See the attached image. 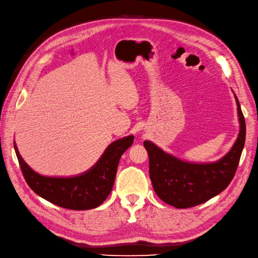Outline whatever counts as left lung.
Instances as JSON below:
<instances>
[{"mask_svg":"<svg viewBox=\"0 0 258 258\" xmlns=\"http://www.w3.org/2000/svg\"><path fill=\"white\" fill-rule=\"evenodd\" d=\"M240 132L230 152L216 162L189 163L144 141L150 157V177L157 196L177 209L191 208L215 197L235 176L245 142V120L236 97Z\"/></svg>","mask_w":258,"mask_h":258,"instance_id":"obj_1","label":"left lung"}]
</instances>
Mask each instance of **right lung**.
Here are the masks:
<instances>
[{
	"label": "right lung",
	"instance_id": "right-lung-1",
	"mask_svg": "<svg viewBox=\"0 0 258 258\" xmlns=\"http://www.w3.org/2000/svg\"><path fill=\"white\" fill-rule=\"evenodd\" d=\"M134 136L113 142L87 172L74 177H47L37 174L16 152L23 177L30 188L51 204L70 210L97 208L112 191L121 155L134 143Z\"/></svg>",
	"mask_w": 258,
	"mask_h": 258
}]
</instances>
